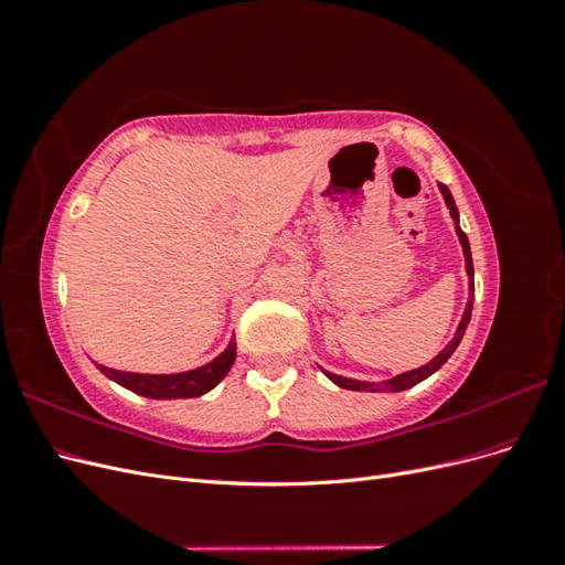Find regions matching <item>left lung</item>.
Returning <instances> with one entry per match:
<instances>
[{
  "label": "left lung",
  "mask_w": 565,
  "mask_h": 565,
  "mask_svg": "<svg viewBox=\"0 0 565 565\" xmlns=\"http://www.w3.org/2000/svg\"><path fill=\"white\" fill-rule=\"evenodd\" d=\"M438 188H440V193H443V198H446V204H448V210H450V216L455 218V231H457V235H459V243H461V249H465V259H467V276H469V289H471V295H469V301H467V309H465V316H461V322H459V328H457V332H455V337H452V341L450 344L443 349L431 363H426V365H422V367H417V370H409V372H403V374H398V377H393V380H388V382H382V384H370V382H358V380H347V377H339V374H332V372H324L328 374V377L337 384V386H341V388H351V391H405V388H409V386H415V384H419V382H424L426 377H431V374L448 361V358L455 353V349L459 347V341H461V337H465V332H467V324H469V320H471V309H473V264H471V247H469V237L465 235V231L459 228V212H457V204H455V200H452V193L448 191V185L446 183H438Z\"/></svg>",
  "instance_id": "1"
}]
</instances>
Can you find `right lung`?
Listing matches in <instances>:
<instances>
[{
    "label": "right lung",
    "mask_w": 565,
    "mask_h": 565,
    "mask_svg": "<svg viewBox=\"0 0 565 565\" xmlns=\"http://www.w3.org/2000/svg\"><path fill=\"white\" fill-rule=\"evenodd\" d=\"M235 361V341H231L228 349L214 358L212 363L202 365L191 372L179 374H139V372H119L106 365H98V370L139 396L158 398V401H172V398H198L202 393L212 391L221 380L226 377L231 365Z\"/></svg>",
    "instance_id": "right-lung-1"
}]
</instances>
